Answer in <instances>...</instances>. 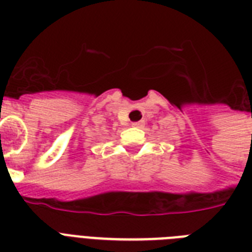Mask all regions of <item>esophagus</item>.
<instances>
[{
	"mask_svg": "<svg viewBox=\"0 0 252 252\" xmlns=\"http://www.w3.org/2000/svg\"><path fill=\"white\" fill-rule=\"evenodd\" d=\"M132 126H133L134 128H142V126H145V122H144V120H141V122H136L133 123Z\"/></svg>",
	"mask_w": 252,
	"mask_h": 252,
	"instance_id": "34e87169",
	"label": "esophagus"
}]
</instances>
